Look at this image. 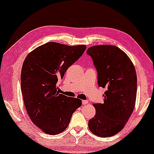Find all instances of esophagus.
Segmentation results:
<instances>
[{
  "label": "esophagus",
  "mask_w": 154,
  "mask_h": 154,
  "mask_svg": "<svg viewBox=\"0 0 154 154\" xmlns=\"http://www.w3.org/2000/svg\"><path fill=\"white\" fill-rule=\"evenodd\" d=\"M82 103H83V104H88V100H83V102H82Z\"/></svg>",
  "instance_id": "34e87169"
}]
</instances>
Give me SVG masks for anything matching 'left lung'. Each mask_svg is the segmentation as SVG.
Wrapping results in <instances>:
<instances>
[{
  "label": "left lung",
  "mask_w": 154,
  "mask_h": 154,
  "mask_svg": "<svg viewBox=\"0 0 154 154\" xmlns=\"http://www.w3.org/2000/svg\"><path fill=\"white\" fill-rule=\"evenodd\" d=\"M86 52L93 60L99 86L106 88L104 103L92 104L96 113L88 128L100 137L113 136L125 127L135 106V69L129 57L116 46L94 45Z\"/></svg>",
  "instance_id": "obj_1"
}]
</instances>
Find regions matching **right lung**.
I'll use <instances>...</instances> for the list:
<instances>
[{
  "label": "right lung",
  "instance_id": "right-lung-1",
  "mask_svg": "<svg viewBox=\"0 0 154 154\" xmlns=\"http://www.w3.org/2000/svg\"><path fill=\"white\" fill-rule=\"evenodd\" d=\"M85 45L69 46L55 42L43 44L29 52L21 71V90L31 121L46 134L66 130L73 113L82 104L57 91L59 79L79 60Z\"/></svg>",
  "mask_w": 154,
  "mask_h": 154
}]
</instances>
